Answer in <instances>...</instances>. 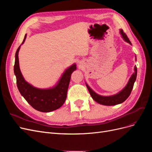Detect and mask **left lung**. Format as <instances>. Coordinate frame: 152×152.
I'll list each match as a JSON object with an SVG mask.
<instances>
[{
  "label": "left lung",
  "mask_w": 152,
  "mask_h": 152,
  "mask_svg": "<svg viewBox=\"0 0 152 152\" xmlns=\"http://www.w3.org/2000/svg\"><path fill=\"white\" fill-rule=\"evenodd\" d=\"M119 32H120V34L121 35L122 38L124 39V40L126 41V42L129 43V44L132 45L129 39H128L126 34L124 33V31L122 29H120V31ZM135 58H136V56H135ZM134 72L133 73V74L130 77V79L129 80L127 84L125 87H124V88H123L121 91H119L118 93L112 96L99 95L96 93H95V92L88 86V84L86 83V86L89 90V92L92 98H93L95 102H96L97 103L101 104L106 105V106L116 105L125 102V101L128 98L129 96L131 91L132 90L133 86H134V82L136 80V77H137L136 66H134Z\"/></svg>",
  "instance_id": "left-lung-1"
}]
</instances>
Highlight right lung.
Masks as SVG:
<instances>
[{
    "instance_id": "add662e5",
    "label": "right lung",
    "mask_w": 152,
    "mask_h": 152,
    "mask_svg": "<svg viewBox=\"0 0 152 152\" xmlns=\"http://www.w3.org/2000/svg\"><path fill=\"white\" fill-rule=\"evenodd\" d=\"M26 38L25 34L23 43L18 48L15 54L14 72L16 77V84L20 94L34 109L42 112H50L60 108L65 103L70 77L73 71L76 70L74 63L66 68L56 85L47 89H40L26 82L21 72L19 65V54L21 45Z\"/></svg>"
}]
</instances>
